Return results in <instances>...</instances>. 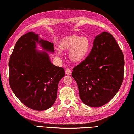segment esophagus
<instances>
[{
    "label": "esophagus",
    "mask_w": 134,
    "mask_h": 134,
    "mask_svg": "<svg viewBox=\"0 0 134 134\" xmlns=\"http://www.w3.org/2000/svg\"><path fill=\"white\" fill-rule=\"evenodd\" d=\"M65 73H66V74L67 75H71V74H72L71 70L68 68H66L65 70Z\"/></svg>",
    "instance_id": "34e87169"
}]
</instances>
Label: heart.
I'll use <instances>...</instances> for the list:
<instances>
[{"label": "heart", "instance_id": "b5f03b06", "mask_svg": "<svg viewBox=\"0 0 134 134\" xmlns=\"http://www.w3.org/2000/svg\"><path fill=\"white\" fill-rule=\"evenodd\" d=\"M59 47V48L56 51L57 56L60 57L63 55L62 51L69 50L70 60L78 63L82 61L87 56L90 49V42L86 37L73 35L61 40Z\"/></svg>", "mask_w": 134, "mask_h": 134}]
</instances>
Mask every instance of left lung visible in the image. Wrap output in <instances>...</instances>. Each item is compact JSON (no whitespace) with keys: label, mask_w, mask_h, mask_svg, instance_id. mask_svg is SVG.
Masks as SVG:
<instances>
[{"label":"left lung","mask_w":134,"mask_h":134,"mask_svg":"<svg viewBox=\"0 0 134 134\" xmlns=\"http://www.w3.org/2000/svg\"><path fill=\"white\" fill-rule=\"evenodd\" d=\"M123 53L114 36L103 32L95 37L88 56L73 69L82 101L89 107H102L120 89L124 79Z\"/></svg>","instance_id":"8db88e82"}]
</instances>
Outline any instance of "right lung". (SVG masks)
Here are the masks:
<instances>
[{
    "instance_id": "1",
    "label": "right lung",
    "mask_w": 134,
    "mask_h": 134,
    "mask_svg": "<svg viewBox=\"0 0 134 134\" xmlns=\"http://www.w3.org/2000/svg\"><path fill=\"white\" fill-rule=\"evenodd\" d=\"M40 45L43 51H39ZM54 53L53 43L28 32L16 42L9 62V84L13 92L26 106L44 111L54 104L59 82L65 76L62 67L51 62L46 52Z\"/></svg>"
}]
</instances>
